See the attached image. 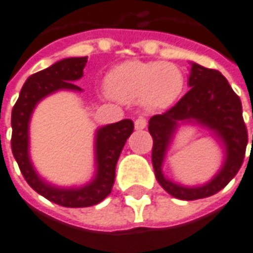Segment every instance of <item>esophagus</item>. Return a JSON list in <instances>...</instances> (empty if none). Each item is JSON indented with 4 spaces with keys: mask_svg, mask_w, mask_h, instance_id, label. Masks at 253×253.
<instances>
[{
    "mask_svg": "<svg viewBox=\"0 0 253 253\" xmlns=\"http://www.w3.org/2000/svg\"><path fill=\"white\" fill-rule=\"evenodd\" d=\"M145 126H147V121H145V118L139 117V118L135 120V129H136V130L145 129Z\"/></svg>",
    "mask_w": 253,
    "mask_h": 253,
    "instance_id": "esophagus-1",
    "label": "esophagus"
}]
</instances>
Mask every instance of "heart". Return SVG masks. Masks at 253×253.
Listing matches in <instances>:
<instances>
[{"instance_id": "b5f03b06", "label": "heart", "mask_w": 253, "mask_h": 253, "mask_svg": "<svg viewBox=\"0 0 253 253\" xmlns=\"http://www.w3.org/2000/svg\"><path fill=\"white\" fill-rule=\"evenodd\" d=\"M111 97L123 103H141L149 109L173 104L183 89V74L179 68L161 60H126L106 76Z\"/></svg>"}]
</instances>
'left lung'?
I'll list each match as a JSON object with an SVG mask.
<instances>
[{"label":"left lung","instance_id":"obj_1","mask_svg":"<svg viewBox=\"0 0 253 253\" xmlns=\"http://www.w3.org/2000/svg\"><path fill=\"white\" fill-rule=\"evenodd\" d=\"M188 86L190 91L176 106L162 115L152 117L149 121V132L153 138L152 162L155 176L165 191L180 200L210 197L225 188L238 173L248 145L241 101L221 73L191 62ZM183 124L202 125L210 130L225 153L220 170L203 186H182L169 179L162 171L174 135Z\"/></svg>","mask_w":253,"mask_h":253}]
</instances>
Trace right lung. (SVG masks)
<instances>
[{
    "label": "right lung",
    "mask_w": 253,
    "mask_h": 253,
    "mask_svg": "<svg viewBox=\"0 0 253 253\" xmlns=\"http://www.w3.org/2000/svg\"><path fill=\"white\" fill-rule=\"evenodd\" d=\"M88 57H66L27 79L12 111V152L19 170L36 193L66 208L92 207L106 199L115 180V167L126 141L133 132L132 120L106 124L95 130L94 177L82 187H57L45 180L30 158V120L41 100L57 91L82 92L74 82L83 77Z\"/></svg>",
    "instance_id": "add662e5"
}]
</instances>
